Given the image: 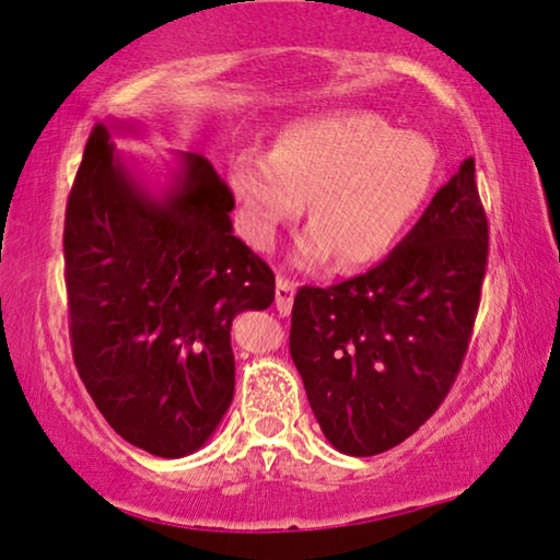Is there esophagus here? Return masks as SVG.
I'll list each match as a JSON object with an SVG mask.
<instances>
[{
    "label": "esophagus",
    "mask_w": 560,
    "mask_h": 560,
    "mask_svg": "<svg viewBox=\"0 0 560 560\" xmlns=\"http://www.w3.org/2000/svg\"><path fill=\"white\" fill-rule=\"evenodd\" d=\"M296 296V283L287 277H277V308L279 314H291V306H294Z\"/></svg>",
    "instance_id": "esophagus-1"
}]
</instances>
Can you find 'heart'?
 Segmentation results:
<instances>
[{"label":"heart","mask_w":560,"mask_h":560,"mask_svg":"<svg viewBox=\"0 0 560 560\" xmlns=\"http://www.w3.org/2000/svg\"><path fill=\"white\" fill-rule=\"evenodd\" d=\"M439 152L419 131L374 112H334L281 131L273 152H242L229 186L248 242L269 248L306 199L312 219L294 244L299 269L366 266L396 246L429 201Z\"/></svg>","instance_id":"b5f03b06"}]
</instances>
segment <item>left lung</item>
I'll list each match as a JSON object with an SVG mask.
<instances>
[{"label": "left lung", "instance_id": "left-lung-1", "mask_svg": "<svg viewBox=\"0 0 560 560\" xmlns=\"http://www.w3.org/2000/svg\"><path fill=\"white\" fill-rule=\"evenodd\" d=\"M468 156L374 269L299 289L291 359L326 441L349 456L398 446L436 411L466 357L488 256Z\"/></svg>", "mask_w": 560, "mask_h": 560}]
</instances>
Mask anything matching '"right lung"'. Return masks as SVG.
<instances>
[{
	"mask_svg": "<svg viewBox=\"0 0 560 560\" xmlns=\"http://www.w3.org/2000/svg\"><path fill=\"white\" fill-rule=\"evenodd\" d=\"M96 124L67 203L69 328L106 423L162 458L199 451L234 398L232 322L269 308L273 271L234 236V197L207 159L176 152L162 189Z\"/></svg>",
	"mask_w": 560,
	"mask_h": 560,
	"instance_id": "right-lung-1",
	"label": "right lung"
}]
</instances>
